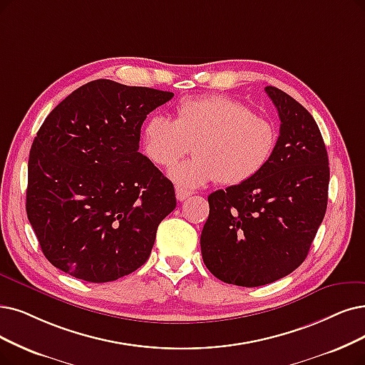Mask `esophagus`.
Here are the masks:
<instances>
[{"label": "esophagus", "mask_w": 365, "mask_h": 365, "mask_svg": "<svg viewBox=\"0 0 365 365\" xmlns=\"http://www.w3.org/2000/svg\"><path fill=\"white\" fill-rule=\"evenodd\" d=\"M192 195H193V192H188V190H184V188L177 187V199H178L180 202L185 200L188 196H192Z\"/></svg>", "instance_id": "1"}]
</instances>
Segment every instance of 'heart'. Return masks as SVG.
I'll return each instance as SVG.
<instances>
[{
  "label": "heart",
  "instance_id": "b5f03b06",
  "mask_svg": "<svg viewBox=\"0 0 365 365\" xmlns=\"http://www.w3.org/2000/svg\"><path fill=\"white\" fill-rule=\"evenodd\" d=\"M192 150L195 157L169 169L180 188H196L218 180L244 184L264 169L274 153V125L241 101L225 96L188 98L177 118L154 115L140 130L142 151L150 162L168 166Z\"/></svg>",
  "mask_w": 365,
  "mask_h": 365
}]
</instances>
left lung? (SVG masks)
Returning a JSON list of instances; mask_svg holds the SVG:
<instances>
[{"mask_svg":"<svg viewBox=\"0 0 365 365\" xmlns=\"http://www.w3.org/2000/svg\"><path fill=\"white\" fill-rule=\"evenodd\" d=\"M280 136L256 177L208 196L202 229L203 264L218 280L256 287L283 279L305 260L328 205L329 166L310 112L267 86Z\"/></svg>","mask_w":365,"mask_h":365,"instance_id":"8db88e82","label":"left lung"}]
</instances>
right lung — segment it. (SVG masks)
<instances>
[{
  "label": "right lung",
  "mask_w": 365,
  "mask_h": 365,
  "mask_svg": "<svg viewBox=\"0 0 365 365\" xmlns=\"http://www.w3.org/2000/svg\"><path fill=\"white\" fill-rule=\"evenodd\" d=\"M172 97L97 79L46 116L28 160L26 215L55 268L106 283L147 262L177 199L173 184L139 153L140 127Z\"/></svg>",
  "instance_id": "add662e5"
}]
</instances>
